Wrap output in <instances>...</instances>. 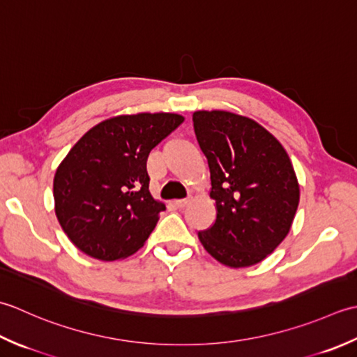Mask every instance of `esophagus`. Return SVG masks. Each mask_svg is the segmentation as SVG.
<instances>
[{"mask_svg":"<svg viewBox=\"0 0 357 357\" xmlns=\"http://www.w3.org/2000/svg\"><path fill=\"white\" fill-rule=\"evenodd\" d=\"M189 199H181V200H176L174 202V206H176L177 209H183L186 205H188Z\"/></svg>","mask_w":357,"mask_h":357,"instance_id":"34e87169","label":"esophagus"}]
</instances>
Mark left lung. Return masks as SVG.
Returning <instances> with one entry per match:
<instances>
[{
	"instance_id": "8db88e82",
	"label": "left lung",
	"mask_w": 357,
	"mask_h": 357,
	"mask_svg": "<svg viewBox=\"0 0 357 357\" xmlns=\"http://www.w3.org/2000/svg\"><path fill=\"white\" fill-rule=\"evenodd\" d=\"M194 132L208 158L217 217L199 238L231 268L256 265L289 232L299 183L278 138L251 119L225 111L192 114Z\"/></svg>"
}]
</instances>
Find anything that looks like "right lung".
Segmentation results:
<instances>
[{"instance_id":"obj_1","label":"right lung","mask_w":357,"mask_h":357,"mask_svg":"<svg viewBox=\"0 0 357 357\" xmlns=\"http://www.w3.org/2000/svg\"><path fill=\"white\" fill-rule=\"evenodd\" d=\"M178 114L119 115L87 130L56 168L55 214L79 251L119 260L138 251L165 211L149 192V152L177 129Z\"/></svg>"}]
</instances>
